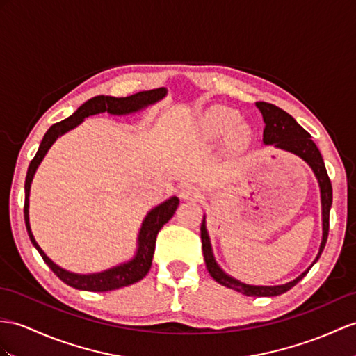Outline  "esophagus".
<instances>
[{"instance_id": "1", "label": "esophagus", "mask_w": 356, "mask_h": 356, "mask_svg": "<svg viewBox=\"0 0 356 356\" xmlns=\"http://www.w3.org/2000/svg\"><path fill=\"white\" fill-rule=\"evenodd\" d=\"M179 196L183 199H199L202 195L199 192V188L193 184H184L179 190Z\"/></svg>"}]
</instances>
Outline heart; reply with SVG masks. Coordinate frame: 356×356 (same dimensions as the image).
Returning a JSON list of instances; mask_svg holds the SVG:
<instances>
[{
	"instance_id": "b5f03b06",
	"label": "heart",
	"mask_w": 356,
	"mask_h": 356,
	"mask_svg": "<svg viewBox=\"0 0 356 356\" xmlns=\"http://www.w3.org/2000/svg\"><path fill=\"white\" fill-rule=\"evenodd\" d=\"M240 115L229 107H213L208 110L199 122V131L205 138H220L231 133V145L236 149H243L249 145L250 129L248 125L238 124Z\"/></svg>"
}]
</instances>
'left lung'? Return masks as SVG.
<instances>
[{"instance_id": "8db88e82", "label": "left lung", "mask_w": 356, "mask_h": 356, "mask_svg": "<svg viewBox=\"0 0 356 356\" xmlns=\"http://www.w3.org/2000/svg\"><path fill=\"white\" fill-rule=\"evenodd\" d=\"M255 106L258 107L259 111H261L263 120L266 124L264 131H263L264 145H273L275 148L298 155V157H300L303 161H307L309 164V168L313 169L314 175L318 181L320 197H322V222H323V237H322V243H320L318 254L313 261V264H311L305 272L300 273L296 280H293L287 284H282V285L243 284L238 280L232 278V276H229L228 273H225L219 267V264L216 263L211 243H210V237H208V231L205 225V216L201 225L202 252H204V259H205L208 273L213 276L214 281H218L219 284L225 285V287L236 290L241 294H246V296H278V294H282L285 291H289L291 287H294V285H296L303 276L309 272V268L317 263V259L323 252L326 240H327V234H329V211H331V205H332V186H331V179L327 177L322 154H320L316 143L311 140L309 133L305 131V129H303L287 111L273 106V104L259 101V102H255Z\"/></svg>"}]
</instances>
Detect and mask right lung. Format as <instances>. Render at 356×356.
<instances>
[{
  "mask_svg": "<svg viewBox=\"0 0 356 356\" xmlns=\"http://www.w3.org/2000/svg\"><path fill=\"white\" fill-rule=\"evenodd\" d=\"M166 93H168L166 89L159 88L152 90L138 92L127 98L104 97V95H99V97H95L89 101H86L83 106L78 107V110L74 113V115L62 120V122L54 124L48 129L42 138L36 155H34V159L30 163L27 177H25V204H24V219H25V227H27L29 237L31 240L33 246L38 249V252L43 258V261L48 264L51 270H53L65 284L71 285V287L76 290L111 291L116 289L127 287V285H131L137 281L143 280L146 273L149 272L151 264H152L157 234L163 228V225L168 223L173 216V213L177 211L179 199L177 196H172L168 199V201L154 207L152 210L146 214V218L143 219V223L140 227V231H138L136 255L129 259V261L119 264L116 267H111L108 270H104L99 273L80 275V273H72L69 270H65V268L57 266L53 259L47 257V254L43 252L40 246L38 245V241L33 237V232L30 228V219H29V201H30L29 197H30V187H31L34 173H36L39 164L42 163L43 157H45L48 149L53 146V143L57 140V138L60 136H63L65 133H67L69 129L80 125L86 118L98 115V113H104V111H107L110 115H115V116L131 115V113L140 111L148 106H151V104H155L157 101L163 99L166 97Z\"/></svg>",
  "mask_w": 356,
  "mask_h": 356,
  "instance_id": "obj_1",
  "label": "right lung"
}]
</instances>
